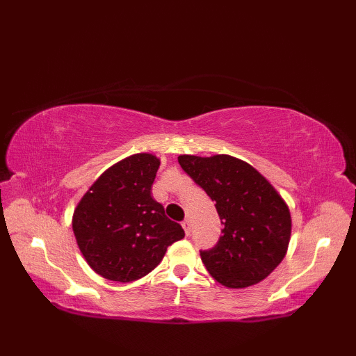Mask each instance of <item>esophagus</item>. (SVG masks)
Returning <instances> with one entry per match:
<instances>
[{
	"mask_svg": "<svg viewBox=\"0 0 356 356\" xmlns=\"http://www.w3.org/2000/svg\"><path fill=\"white\" fill-rule=\"evenodd\" d=\"M182 228L185 229V234H186V236H190V232H191V222L188 220V218H185V220L182 222Z\"/></svg>",
	"mask_w": 356,
	"mask_h": 356,
	"instance_id": "1",
	"label": "esophagus"
}]
</instances>
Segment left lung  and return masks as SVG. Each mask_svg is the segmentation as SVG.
Returning <instances> with one entry per match:
<instances>
[{"label": "left lung", "instance_id": "1", "mask_svg": "<svg viewBox=\"0 0 356 356\" xmlns=\"http://www.w3.org/2000/svg\"><path fill=\"white\" fill-rule=\"evenodd\" d=\"M182 170L205 190L225 228L214 248L200 251L218 283L248 287L266 278L284 259L291 213L275 188L251 165L232 156H179Z\"/></svg>", "mask_w": 356, "mask_h": 356}]
</instances>
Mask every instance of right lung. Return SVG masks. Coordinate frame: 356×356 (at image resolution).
<instances>
[{"label": "right lung", "instance_id": "add662e5", "mask_svg": "<svg viewBox=\"0 0 356 356\" xmlns=\"http://www.w3.org/2000/svg\"><path fill=\"white\" fill-rule=\"evenodd\" d=\"M159 159L140 153L113 165L81 199L73 232L96 274L128 283L153 270L174 241L185 237L151 195Z\"/></svg>", "mask_w": 356, "mask_h": 356}]
</instances>
